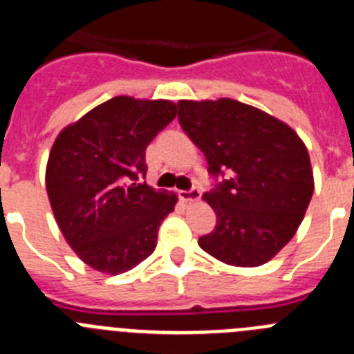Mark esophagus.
<instances>
[{
    "label": "esophagus",
    "instance_id": "1",
    "mask_svg": "<svg viewBox=\"0 0 354 354\" xmlns=\"http://www.w3.org/2000/svg\"><path fill=\"white\" fill-rule=\"evenodd\" d=\"M179 196L183 202L193 204V202H198L200 196H202V192H200V187H193V189H189V192H180Z\"/></svg>",
    "mask_w": 354,
    "mask_h": 354
}]
</instances>
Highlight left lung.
<instances>
[{"mask_svg":"<svg viewBox=\"0 0 354 354\" xmlns=\"http://www.w3.org/2000/svg\"><path fill=\"white\" fill-rule=\"evenodd\" d=\"M177 106L211 175L228 174L204 195L216 227L200 237V248L230 266L266 264L292 239L310 204L314 174L305 143L286 122L234 99Z\"/></svg>","mask_w":354,"mask_h":354,"instance_id":"8db88e82","label":"left lung"}]
</instances>
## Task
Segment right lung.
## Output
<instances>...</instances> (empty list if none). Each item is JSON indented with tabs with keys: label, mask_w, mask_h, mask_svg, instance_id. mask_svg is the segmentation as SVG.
Wrapping results in <instances>:
<instances>
[{
	"label": "right lung",
	"mask_w": 354,
	"mask_h": 354,
	"mask_svg": "<svg viewBox=\"0 0 354 354\" xmlns=\"http://www.w3.org/2000/svg\"><path fill=\"white\" fill-rule=\"evenodd\" d=\"M177 115V104L118 95L56 136L46 167L55 220L77 257L106 274L145 261L177 195L145 179V150Z\"/></svg>",
	"instance_id": "1"
}]
</instances>
